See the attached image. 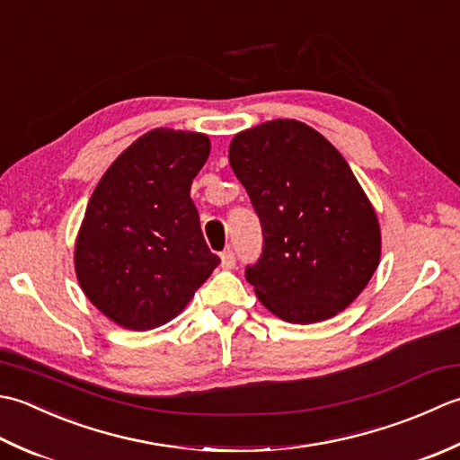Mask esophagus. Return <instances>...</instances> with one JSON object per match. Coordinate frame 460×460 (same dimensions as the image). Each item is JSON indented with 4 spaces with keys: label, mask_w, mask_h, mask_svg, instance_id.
Returning a JSON list of instances; mask_svg holds the SVG:
<instances>
[{
    "label": "esophagus",
    "mask_w": 460,
    "mask_h": 460,
    "mask_svg": "<svg viewBox=\"0 0 460 460\" xmlns=\"http://www.w3.org/2000/svg\"><path fill=\"white\" fill-rule=\"evenodd\" d=\"M222 268L224 270H232L234 266H236V254H234V250H224L222 252Z\"/></svg>",
    "instance_id": "esophagus-1"
}]
</instances>
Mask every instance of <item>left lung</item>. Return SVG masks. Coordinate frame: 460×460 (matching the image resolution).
I'll list each match as a JSON object with an SVG mask.
<instances>
[{"label":"left lung","instance_id":"obj_1","mask_svg":"<svg viewBox=\"0 0 460 460\" xmlns=\"http://www.w3.org/2000/svg\"><path fill=\"white\" fill-rule=\"evenodd\" d=\"M228 158L261 224L260 260L246 266L260 302L289 323L340 314L381 256L377 217L345 158L294 119L242 130Z\"/></svg>","mask_w":460,"mask_h":460}]
</instances>
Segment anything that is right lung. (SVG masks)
Instances as JSON below:
<instances>
[{
  "mask_svg": "<svg viewBox=\"0 0 460 460\" xmlns=\"http://www.w3.org/2000/svg\"><path fill=\"white\" fill-rule=\"evenodd\" d=\"M208 155L202 133L148 130L93 192L75 271L91 304L120 327L145 332L171 322L220 264L190 199Z\"/></svg>",
  "mask_w": 460,
  "mask_h": 460,
  "instance_id": "right-lung-1",
  "label": "right lung"
}]
</instances>
